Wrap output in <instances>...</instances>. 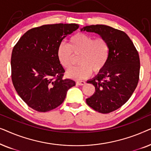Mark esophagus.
I'll return each mask as SVG.
<instances>
[{
	"label": "esophagus",
	"instance_id": "34e87169",
	"mask_svg": "<svg viewBox=\"0 0 151 151\" xmlns=\"http://www.w3.org/2000/svg\"><path fill=\"white\" fill-rule=\"evenodd\" d=\"M76 84H77L78 85L83 86L86 84V82H85V81H78L77 82H76Z\"/></svg>",
	"mask_w": 151,
	"mask_h": 151
}]
</instances>
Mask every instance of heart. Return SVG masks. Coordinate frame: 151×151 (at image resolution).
<instances>
[{
    "instance_id": "b5f03b06",
    "label": "heart",
    "mask_w": 151,
    "mask_h": 151,
    "mask_svg": "<svg viewBox=\"0 0 151 151\" xmlns=\"http://www.w3.org/2000/svg\"><path fill=\"white\" fill-rule=\"evenodd\" d=\"M74 55H79L80 66L67 71L69 78L82 80L88 78L92 71L98 73L106 67L110 58V45L103 38L86 34H77L71 36L68 45L61 43L57 49V58L60 65L65 69L71 66Z\"/></svg>"
}]
</instances>
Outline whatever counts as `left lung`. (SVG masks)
Instances as JSON below:
<instances>
[{
    "label": "left lung",
    "mask_w": 151,
    "mask_h": 151,
    "mask_svg": "<svg viewBox=\"0 0 151 151\" xmlns=\"http://www.w3.org/2000/svg\"><path fill=\"white\" fill-rule=\"evenodd\" d=\"M81 31L93 32L108 41L110 58L106 67L88 80L96 88L86 104L101 113H109L125 104L139 81L140 62L137 49L122 31L104 24L84 27Z\"/></svg>",
    "instance_id": "1"
}]
</instances>
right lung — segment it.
<instances>
[{
	"label": "right lung",
	"instance_id": "add662e5",
	"mask_svg": "<svg viewBox=\"0 0 151 151\" xmlns=\"http://www.w3.org/2000/svg\"><path fill=\"white\" fill-rule=\"evenodd\" d=\"M78 24H53L31 29L14 46L12 53V80L16 92L29 106L47 112L64 102L67 91L76 85L63 79L57 49Z\"/></svg>",
	"mask_w": 151,
	"mask_h": 151
}]
</instances>
